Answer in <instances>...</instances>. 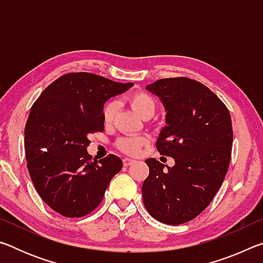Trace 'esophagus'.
Segmentation results:
<instances>
[{"mask_svg":"<svg viewBox=\"0 0 263 263\" xmlns=\"http://www.w3.org/2000/svg\"><path fill=\"white\" fill-rule=\"evenodd\" d=\"M133 162H136V160H133V159H131V158H125V159H123V164L124 166H130V164H132Z\"/></svg>","mask_w":263,"mask_h":263,"instance_id":"obj_1","label":"esophagus"}]
</instances>
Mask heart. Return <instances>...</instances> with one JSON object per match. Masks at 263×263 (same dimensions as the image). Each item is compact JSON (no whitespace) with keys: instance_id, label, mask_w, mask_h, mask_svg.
Segmentation results:
<instances>
[{"instance_id":"heart-1","label":"heart","mask_w":263,"mask_h":263,"mask_svg":"<svg viewBox=\"0 0 263 263\" xmlns=\"http://www.w3.org/2000/svg\"><path fill=\"white\" fill-rule=\"evenodd\" d=\"M130 104L132 109L140 116V117H146V116H151L152 117L157 104H155L154 99L147 92L144 91H137L130 97ZM118 110V104L116 101H110L104 105L103 108V119L105 124H110L114 121L116 114ZM146 138L144 137H125L119 139L117 142V146L122 151L128 154H137L139 152L140 147L144 144H146Z\"/></svg>"}]
</instances>
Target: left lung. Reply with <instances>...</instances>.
Instances as JSON below:
<instances>
[{
    "instance_id": "obj_1",
    "label": "left lung",
    "mask_w": 263,
    "mask_h": 263,
    "mask_svg": "<svg viewBox=\"0 0 263 263\" xmlns=\"http://www.w3.org/2000/svg\"><path fill=\"white\" fill-rule=\"evenodd\" d=\"M166 110L158 152L175 159L169 167L146 160L145 208L155 219L180 225L197 217L215 197L228 173L233 142L231 116L215 92L188 78L161 79L146 86Z\"/></svg>"
}]
</instances>
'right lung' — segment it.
Instances as JSON below:
<instances>
[{"instance_id":"right-lung-1","label":"right lung","mask_w":263,"mask_h":263,"mask_svg":"<svg viewBox=\"0 0 263 263\" xmlns=\"http://www.w3.org/2000/svg\"><path fill=\"white\" fill-rule=\"evenodd\" d=\"M132 86L91 73H69L34 102L24 132L28 171L37 193L55 212L77 218L95 210L122 169V159L114 154L92 162L88 137L104 131L105 102Z\"/></svg>"}]
</instances>
